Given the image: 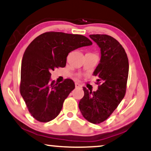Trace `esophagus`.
I'll use <instances>...</instances> for the list:
<instances>
[{"mask_svg": "<svg viewBox=\"0 0 151 151\" xmlns=\"http://www.w3.org/2000/svg\"><path fill=\"white\" fill-rule=\"evenodd\" d=\"M75 86H76V88H81V87H82V85H81L80 83H75Z\"/></svg>", "mask_w": 151, "mask_h": 151, "instance_id": "34e87169", "label": "esophagus"}]
</instances>
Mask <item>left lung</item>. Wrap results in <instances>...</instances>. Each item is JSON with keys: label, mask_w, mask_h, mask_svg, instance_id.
<instances>
[{"label": "left lung", "mask_w": 151, "mask_h": 151, "mask_svg": "<svg viewBox=\"0 0 151 151\" xmlns=\"http://www.w3.org/2000/svg\"><path fill=\"white\" fill-rule=\"evenodd\" d=\"M89 36L101 48V59L93 75L102 83L94 92L83 88L84 95L79 109L86 119L97 124L105 121L124 99L129 63L124 48L113 37L105 34Z\"/></svg>", "instance_id": "1"}]
</instances>
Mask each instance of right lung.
<instances>
[{
	"mask_svg": "<svg viewBox=\"0 0 151 151\" xmlns=\"http://www.w3.org/2000/svg\"><path fill=\"white\" fill-rule=\"evenodd\" d=\"M92 45L84 36L50 32L38 36L27 46L22 62L20 93L29 113L38 122L54 119L75 88L70 79L55 83L50 71L64 68L71 51Z\"/></svg>",
	"mask_w": 151,
	"mask_h": 151,
	"instance_id": "add662e5",
	"label": "right lung"
}]
</instances>
